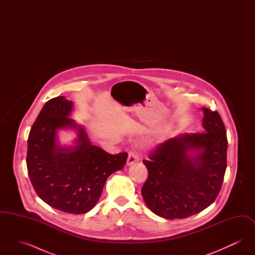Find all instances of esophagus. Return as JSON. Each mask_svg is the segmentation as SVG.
Here are the masks:
<instances>
[{
  "mask_svg": "<svg viewBox=\"0 0 255 255\" xmlns=\"http://www.w3.org/2000/svg\"><path fill=\"white\" fill-rule=\"evenodd\" d=\"M136 161H138V155H137L136 151L131 150V151L129 152V154H128L127 164H128V165H131V164H133V163L136 162Z\"/></svg>",
  "mask_w": 255,
  "mask_h": 255,
  "instance_id": "esophagus-1",
  "label": "esophagus"
}]
</instances>
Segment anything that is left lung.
<instances>
[{
	"instance_id": "left-lung-1",
	"label": "left lung",
	"mask_w": 255,
	"mask_h": 255,
	"mask_svg": "<svg viewBox=\"0 0 255 255\" xmlns=\"http://www.w3.org/2000/svg\"><path fill=\"white\" fill-rule=\"evenodd\" d=\"M203 111V132L159 143L142 160L148 178L141 194L151 211L162 218L195 215L210 206L221 190L227 168V131L217 111ZM190 150L196 154L189 156Z\"/></svg>"
}]
</instances>
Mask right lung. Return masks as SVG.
<instances>
[{"instance_id":"right-lung-1","label":"right lung","mask_w":255,"mask_h":255,"mask_svg":"<svg viewBox=\"0 0 255 255\" xmlns=\"http://www.w3.org/2000/svg\"><path fill=\"white\" fill-rule=\"evenodd\" d=\"M73 102L51 98L41 110L27 138L26 166L37 195L49 206L71 214H83L97 205L110 175L122 170L128 154L112 155L93 145L85 130L69 118ZM79 132L77 145L62 148L56 130Z\"/></svg>"}]
</instances>
